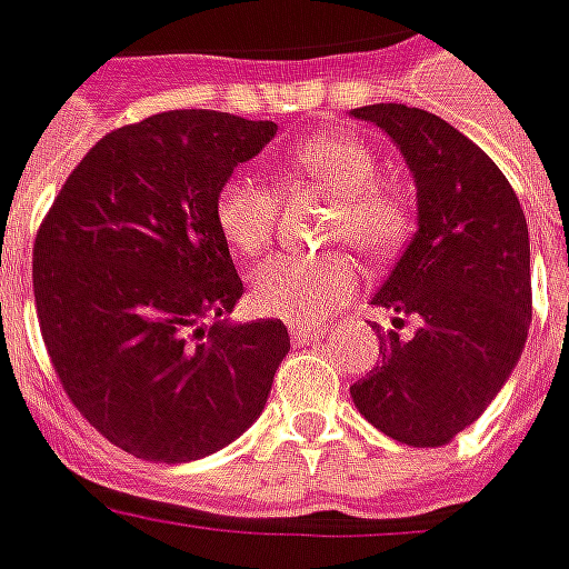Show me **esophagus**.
<instances>
[{
    "label": "esophagus",
    "mask_w": 569,
    "mask_h": 569,
    "mask_svg": "<svg viewBox=\"0 0 569 569\" xmlns=\"http://www.w3.org/2000/svg\"><path fill=\"white\" fill-rule=\"evenodd\" d=\"M291 339H295V345H313V341L326 339V329L322 326H300V322H295L291 326Z\"/></svg>",
    "instance_id": "obj_1"
}]
</instances>
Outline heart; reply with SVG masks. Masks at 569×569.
Here are the masks:
<instances>
[{
	"instance_id": "obj_1",
	"label": "heart",
	"mask_w": 569,
	"mask_h": 569,
	"mask_svg": "<svg viewBox=\"0 0 569 569\" xmlns=\"http://www.w3.org/2000/svg\"><path fill=\"white\" fill-rule=\"evenodd\" d=\"M291 170L336 196L329 237L348 240L370 256L392 252L411 228L402 192L377 183L380 161L355 136H317L291 151ZM214 224L228 247L256 256L269 247L274 192L250 173L230 177L214 196ZM361 288V269L348 252H278L252 274V303L266 317L313 326L332 317Z\"/></svg>"
}]
</instances>
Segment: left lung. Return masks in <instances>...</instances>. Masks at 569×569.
<instances>
[{
    "instance_id": "obj_1",
    "label": "left lung",
    "mask_w": 569,
    "mask_h": 569,
    "mask_svg": "<svg viewBox=\"0 0 569 569\" xmlns=\"http://www.w3.org/2000/svg\"><path fill=\"white\" fill-rule=\"evenodd\" d=\"M351 117L380 126L415 177L418 230L373 303L396 313V328L419 319L415 337L382 332V361L351 386V399L386 437L443 447L485 415L526 348V214L500 167L447 120L405 103Z\"/></svg>"
}]
</instances>
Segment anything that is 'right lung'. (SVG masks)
<instances>
[{
  "mask_svg": "<svg viewBox=\"0 0 569 569\" xmlns=\"http://www.w3.org/2000/svg\"><path fill=\"white\" fill-rule=\"evenodd\" d=\"M278 126L170 110L103 136L33 240V300L78 411L148 462H192L262 415L291 339L243 297L214 196ZM212 326H207V319Z\"/></svg>",
  "mask_w": 569,
  "mask_h": 569,
  "instance_id": "right-lung-1",
  "label": "right lung"
}]
</instances>
